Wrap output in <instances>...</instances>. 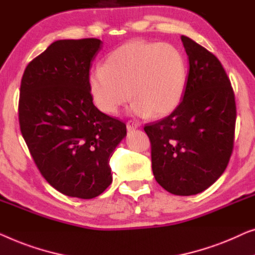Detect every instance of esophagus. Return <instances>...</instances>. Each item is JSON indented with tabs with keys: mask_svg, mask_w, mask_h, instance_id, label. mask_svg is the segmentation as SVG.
I'll return each instance as SVG.
<instances>
[{
	"mask_svg": "<svg viewBox=\"0 0 255 255\" xmlns=\"http://www.w3.org/2000/svg\"><path fill=\"white\" fill-rule=\"evenodd\" d=\"M126 126H127L128 130H132V129H136V128L138 127V124L136 123V121H134V120H128L127 124H126Z\"/></svg>",
	"mask_w": 255,
	"mask_h": 255,
	"instance_id": "esophagus-1",
	"label": "esophagus"
}]
</instances>
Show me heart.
<instances>
[{
    "instance_id": "heart-1",
    "label": "heart",
    "mask_w": 255,
    "mask_h": 255,
    "mask_svg": "<svg viewBox=\"0 0 255 255\" xmlns=\"http://www.w3.org/2000/svg\"><path fill=\"white\" fill-rule=\"evenodd\" d=\"M186 83L187 63L180 49L145 40L121 45L89 75L93 103L106 114H116L131 97L135 116H167L181 103Z\"/></svg>"
}]
</instances>
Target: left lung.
I'll use <instances>...</instances> for the list:
<instances>
[{
  "label": "left lung",
  "instance_id": "obj_1",
  "mask_svg": "<svg viewBox=\"0 0 255 255\" xmlns=\"http://www.w3.org/2000/svg\"><path fill=\"white\" fill-rule=\"evenodd\" d=\"M189 60L184 98L170 116L146 124L156 181L174 195L203 192L223 174L232 155L236 100L220 60L181 35Z\"/></svg>",
  "mask_w": 255,
  "mask_h": 255
}]
</instances>
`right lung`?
I'll return each mask as SVG.
<instances>
[{
  "label": "right lung",
  "instance_id": "right-lung-1",
  "mask_svg": "<svg viewBox=\"0 0 255 255\" xmlns=\"http://www.w3.org/2000/svg\"><path fill=\"white\" fill-rule=\"evenodd\" d=\"M96 38L57 40L25 68L18 119L28 151L51 186L93 199L112 182L110 159L126 125L100 112L89 89Z\"/></svg>",
  "mask_w": 255,
  "mask_h": 255
}]
</instances>
